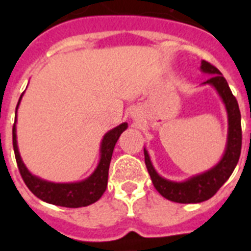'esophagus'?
Segmentation results:
<instances>
[{"label":"esophagus","mask_w":251,"mask_h":251,"mask_svg":"<svg viewBox=\"0 0 251 251\" xmlns=\"http://www.w3.org/2000/svg\"><path fill=\"white\" fill-rule=\"evenodd\" d=\"M129 117L132 118V121L134 123H141L142 122V113L139 109H132L130 110V114Z\"/></svg>","instance_id":"esophagus-1"}]
</instances>
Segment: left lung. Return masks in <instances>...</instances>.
Instances as JSON below:
<instances>
[{
    "label": "left lung",
    "mask_w": 251,
    "mask_h": 251,
    "mask_svg": "<svg viewBox=\"0 0 251 251\" xmlns=\"http://www.w3.org/2000/svg\"><path fill=\"white\" fill-rule=\"evenodd\" d=\"M201 72L211 75L210 79L203 81V85L214 86L217 94L225 105L227 113V141L225 152L216 165L202 174L195 175L190 178L177 182L159 176L151 162L148 151L145 148V162L153 186L162 196L170 201L179 203H199L211 199L217 190L231 176L241 152V115L236 98L232 95L229 84L220 73V70L202 60Z\"/></svg>",
    "instance_id": "obj_1"
}]
</instances>
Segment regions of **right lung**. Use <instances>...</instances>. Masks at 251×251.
<instances>
[{"mask_svg": "<svg viewBox=\"0 0 251 251\" xmlns=\"http://www.w3.org/2000/svg\"><path fill=\"white\" fill-rule=\"evenodd\" d=\"M24 95V93H22ZM20 97L19 103L16 106V118L17 109H19L20 101L22 99ZM128 128V123L119 124L118 127L108 130L104 134L100 143V159L92 175L88 178L79 181V182L69 183H56L50 182L46 179L40 178L35 176L27 170L21 156H20L19 147H17V136H16V119L12 128V143L15 157H16L17 166L21 174L22 179L25 181L26 186L30 188V191L39 197L40 200L45 201L48 203H52L63 207H84V206L92 205L97 202L105 191L108 185V172H109L110 159H112L113 150L119 139L122 133Z\"/></svg>", "mask_w": 251, "mask_h": 251, "instance_id": "add662e5", "label": "right lung"}]
</instances>
